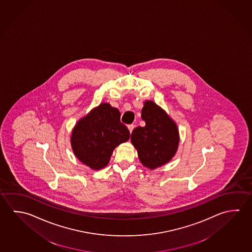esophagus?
Segmentation results:
<instances>
[{
    "label": "esophagus",
    "instance_id": "34e87169",
    "mask_svg": "<svg viewBox=\"0 0 252 252\" xmlns=\"http://www.w3.org/2000/svg\"><path fill=\"white\" fill-rule=\"evenodd\" d=\"M134 125L131 124V125H128V129H129V131H130V132H132V130H133V128H134Z\"/></svg>",
    "mask_w": 252,
    "mask_h": 252
}]
</instances>
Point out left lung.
<instances>
[{"mask_svg": "<svg viewBox=\"0 0 252 252\" xmlns=\"http://www.w3.org/2000/svg\"><path fill=\"white\" fill-rule=\"evenodd\" d=\"M141 119L146 126L132 130L131 141L141 163L155 169L169 162L176 153L178 128L166 112L151 101L144 102Z\"/></svg>", "mask_w": 252, "mask_h": 252, "instance_id": "left-lung-1", "label": "left lung"}]
</instances>
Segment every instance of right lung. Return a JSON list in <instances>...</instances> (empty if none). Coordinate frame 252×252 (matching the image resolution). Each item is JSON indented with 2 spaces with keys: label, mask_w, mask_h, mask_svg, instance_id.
Instances as JSON below:
<instances>
[{
  "label": "right lung",
  "mask_w": 252,
  "mask_h": 252,
  "mask_svg": "<svg viewBox=\"0 0 252 252\" xmlns=\"http://www.w3.org/2000/svg\"><path fill=\"white\" fill-rule=\"evenodd\" d=\"M129 138V130L120 122V111L109 103H101L77 123L71 147L82 163L99 170L108 164L116 147Z\"/></svg>",
  "instance_id": "add662e5"
}]
</instances>
